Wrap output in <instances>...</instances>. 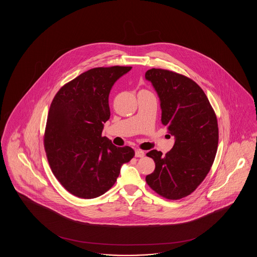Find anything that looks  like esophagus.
<instances>
[{
    "mask_svg": "<svg viewBox=\"0 0 257 257\" xmlns=\"http://www.w3.org/2000/svg\"><path fill=\"white\" fill-rule=\"evenodd\" d=\"M135 155H136V157L142 158V157L145 156V151H144V150H141V149H137L136 152H135Z\"/></svg>",
    "mask_w": 257,
    "mask_h": 257,
    "instance_id": "obj_1",
    "label": "esophagus"
}]
</instances>
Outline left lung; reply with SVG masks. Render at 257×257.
<instances>
[{
  "label": "left lung",
  "instance_id": "8db88e82",
  "mask_svg": "<svg viewBox=\"0 0 257 257\" xmlns=\"http://www.w3.org/2000/svg\"><path fill=\"white\" fill-rule=\"evenodd\" d=\"M146 79L159 96L162 124L175 138L166 155L156 149L147 153L154 160L155 170L146 180L160 196L177 200L196 190L214 163L219 143L217 116L192 79L160 68L147 70Z\"/></svg>",
  "mask_w": 257,
  "mask_h": 257
}]
</instances>
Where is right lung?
Returning a JSON list of instances; mask_svg holds the SVG:
<instances>
[{"mask_svg": "<svg viewBox=\"0 0 257 257\" xmlns=\"http://www.w3.org/2000/svg\"><path fill=\"white\" fill-rule=\"evenodd\" d=\"M131 68L89 69L61 87L51 103L44 147L54 175L73 196H102L115 183L123 164L135 156L131 147H115L102 137L110 118V89Z\"/></svg>", "mask_w": 257, "mask_h": 257, "instance_id": "add662e5", "label": "right lung"}]
</instances>
